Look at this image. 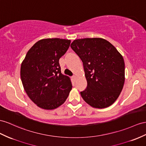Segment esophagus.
<instances>
[{"instance_id":"obj_1","label":"esophagus","mask_w":146,"mask_h":146,"mask_svg":"<svg viewBox=\"0 0 146 146\" xmlns=\"http://www.w3.org/2000/svg\"><path fill=\"white\" fill-rule=\"evenodd\" d=\"M72 80H73V81H75V80H76V76H75V75H73V76L72 77Z\"/></svg>"}]
</instances>
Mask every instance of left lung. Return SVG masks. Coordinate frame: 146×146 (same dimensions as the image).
<instances>
[{"label": "left lung", "instance_id": "obj_1", "mask_svg": "<svg viewBox=\"0 0 146 146\" xmlns=\"http://www.w3.org/2000/svg\"><path fill=\"white\" fill-rule=\"evenodd\" d=\"M71 47L83 62L87 88L80 92L92 107L113 104L125 83V62L113 45L102 38L74 40Z\"/></svg>", "mask_w": 146, "mask_h": 146}]
</instances>
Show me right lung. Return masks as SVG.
<instances>
[{"label":"right lung","instance_id":"right-lung-1","mask_svg":"<svg viewBox=\"0 0 146 146\" xmlns=\"http://www.w3.org/2000/svg\"><path fill=\"white\" fill-rule=\"evenodd\" d=\"M70 40L48 38L37 41L28 50L21 65L25 91L41 109L52 110L65 102L72 84L61 73L59 59L68 49Z\"/></svg>","mask_w":146,"mask_h":146}]
</instances>
